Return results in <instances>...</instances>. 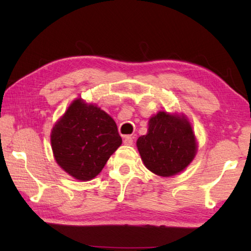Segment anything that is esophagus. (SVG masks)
<instances>
[{"label":"esophagus","instance_id":"esophagus-1","mask_svg":"<svg viewBox=\"0 0 251 251\" xmlns=\"http://www.w3.org/2000/svg\"><path fill=\"white\" fill-rule=\"evenodd\" d=\"M133 137H131V136H129V135H127V136H125L124 137V144L125 145H128V146H130V145H133Z\"/></svg>","mask_w":251,"mask_h":251}]
</instances>
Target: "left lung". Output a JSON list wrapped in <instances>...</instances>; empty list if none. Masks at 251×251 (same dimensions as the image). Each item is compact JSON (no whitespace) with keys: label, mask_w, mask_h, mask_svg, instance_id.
Here are the masks:
<instances>
[{"label":"left lung","mask_w":251,"mask_h":251,"mask_svg":"<svg viewBox=\"0 0 251 251\" xmlns=\"http://www.w3.org/2000/svg\"><path fill=\"white\" fill-rule=\"evenodd\" d=\"M137 148L151 172L169 177L188 166L197 145L192 126L184 116L159 112L148 122V133L137 139Z\"/></svg>","instance_id":"obj_1"}]
</instances>
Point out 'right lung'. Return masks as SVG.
Instances as JSON below:
<instances>
[{
    "instance_id": "add662e5",
    "label": "right lung",
    "mask_w": 251,
    "mask_h": 251,
    "mask_svg": "<svg viewBox=\"0 0 251 251\" xmlns=\"http://www.w3.org/2000/svg\"><path fill=\"white\" fill-rule=\"evenodd\" d=\"M50 143L59 166L76 179L90 180L121 146L122 137L108 114L78 99L53 127Z\"/></svg>"
}]
</instances>
